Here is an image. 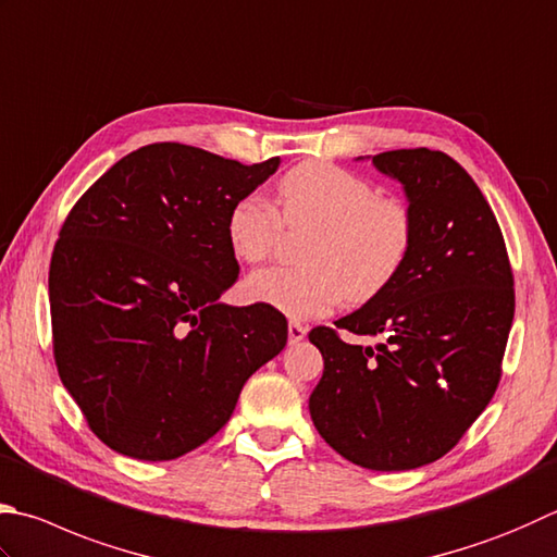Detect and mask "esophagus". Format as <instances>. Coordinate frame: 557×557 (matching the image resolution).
I'll list each match as a JSON object with an SVG mask.
<instances>
[{
  "instance_id": "1",
  "label": "esophagus",
  "mask_w": 557,
  "mask_h": 557,
  "mask_svg": "<svg viewBox=\"0 0 557 557\" xmlns=\"http://www.w3.org/2000/svg\"><path fill=\"white\" fill-rule=\"evenodd\" d=\"M306 334H308L306 324H300V322H290L288 324V344L302 342V339H306Z\"/></svg>"
}]
</instances>
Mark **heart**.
I'll use <instances>...</instances> for the list:
<instances>
[{
  "mask_svg": "<svg viewBox=\"0 0 557 557\" xmlns=\"http://www.w3.org/2000/svg\"><path fill=\"white\" fill-rule=\"evenodd\" d=\"M281 218L288 227H314L300 269H264L247 281L251 300L293 320L330 312L346 298L377 296L405 264L412 247V215L395 198L351 172L327 162L293 166L276 186ZM281 218L264 196L249 194L233 203L225 235L245 264L274 255Z\"/></svg>",
  "mask_w": 557,
  "mask_h": 557,
  "instance_id": "1",
  "label": "heart"
}]
</instances>
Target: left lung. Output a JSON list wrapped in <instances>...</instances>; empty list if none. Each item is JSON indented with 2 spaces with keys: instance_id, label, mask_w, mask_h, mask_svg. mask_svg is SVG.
Returning a JSON list of instances; mask_svg holds the SVG:
<instances>
[{
  "instance_id": "1",
  "label": "left lung",
  "mask_w": 557,
  "mask_h": 557,
  "mask_svg": "<svg viewBox=\"0 0 557 557\" xmlns=\"http://www.w3.org/2000/svg\"><path fill=\"white\" fill-rule=\"evenodd\" d=\"M369 160L400 182L412 247L400 274L334 322L381 342L349 344L330 327L308 334L324 359L308 407L339 456L391 473L448 454L492 400L513 278L497 218L456 160L426 148Z\"/></svg>"
}]
</instances>
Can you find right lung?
I'll use <instances>...</instances> for the list:
<instances>
[{
	"label": "right lung",
	"mask_w": 557,
	"mask_h": 557,
	"mask_svg": "<svg viewBox=\"0 0 557 557\" xmlns=\"http://www.w3.org/2000/svg\"><path fill=\"white\" fill-rule=\"evenodd\" d=\"M180 143L125 154L72 208L50 261L62 385L109 448L172 460L227 424L281 354L283 314L220 300L239 276L225 223L278 170Z\"/></svg>",
	"instance_id": "add662e5"
}]
</instances>
